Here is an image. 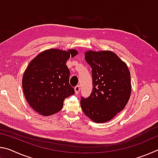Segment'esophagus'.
I'll return each instance as SVG.
<instances>
[{"label": "esophagus", "mask_w": 158, "mask_h": 158, "mask_svg": "<svg viewBox=\"0 0 158 158\" xmlns=\"http://www.w3.org/2000/svg\"><path fill=\"white\" fill-rule=\"evenodd\" d=\"M74 90H75V93L76 94H78L80 91V85H76L75 87H74Z\"/></svg>", "instance_id": "esophagus-1"}]
</instances>
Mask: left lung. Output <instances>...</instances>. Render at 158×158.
Segmentation results:
<instances>
[{
	"instance_id": "left-lung-1",
	"label": "left lung",
	"mask_w": 158,
	"mask_h": 158,
	"mask_svg": "<svg viewBox=\"0 0 158 158\" xmlns=\"http://www.w3.org/2000/svg\"><path fill=\"white\" fill-rule=\"evenodd\" d=\"M92 68V93L81 97L84 113L95 123L107 122L124 109L131 94L130 73L126 64L110 51L85 53Z\"/></svg>"
}]
</instances>
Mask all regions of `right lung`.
I'll use <instances>...</instances> for the list:
<instances>
[{
    "instance_id": "1",
    "label": "right lung",
    "mask_w": 158,
    "mask_h": 158,
    "mask_svg": "<svg viewBox=\"0 0 158 158\" xmlns=\"http://www.w3.org/2000/svg\"><path fill=\"white\" fill-rule=\"evenodd\" d=\"M77 53L74 49H49L31 61L23 74L22 86L26 100L35 111L42 116L54 114L63 108L65 99L74 94L66 62Z\"/></svg>"
}]
</instances>
